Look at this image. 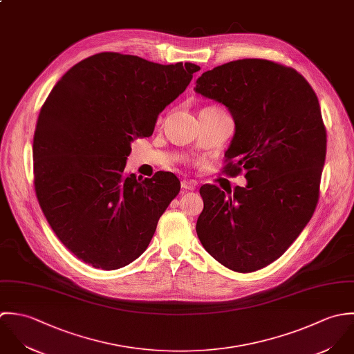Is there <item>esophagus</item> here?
Listing matches in <instances>:
<instances>
[{
	"label": "esophagus",
	"instance_id": "obj_1",
	"mask_svg": "<svg viewBox=\"0 0 354 354\" xmlns=\"http://www.w3.org/2000/svg\"><path fill=\"white\" fill-rule=\"evenodd\" d=\"M180 186H182V189L186 190V192H193V190H196V187H197V182L193 180V179H183L182 183H180Z\"/></svg>",
	"mask_w": 354,
	"mask_h": 354
}]
</instances>
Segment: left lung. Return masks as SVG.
I'll return each instance as SVG.
<instances>
[{
	"instance_id": "left-lung-1",
	"label": "left lung",
	"mask_w": 354,
	"mask_h": 354,
	"mask_svg": "<svg viewBox=\"0 0 354 354\" xmlns=\"http://www.w3.org/2000/svg\"><path fill=\"white\" fill-rule=\"evenodd\" d=\"M196 91L224 104L235 122L224 171L246 187L204 185L197 235L225 268L259 271L290 248L316 209L327 134L316 93L291 67L243 59L204 72Z\"/></svg>"
}]
</instances>
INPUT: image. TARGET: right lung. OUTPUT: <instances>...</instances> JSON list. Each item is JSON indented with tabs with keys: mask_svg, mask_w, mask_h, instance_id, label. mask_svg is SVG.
Instances as JSON below:
<instances>
[{
	"mask_svg": "<svg viewBox=\"0 0 354 354\" xmlns=\"http://www.w3.org/2000/svg\"><path fill=\"white\" fill-rule=\"evenodd\" d=\"M200 67L162 66L102 52L56 83L34 134V186L63 245L105 271L138 259L158 218L180 192L172 172H124L130 142L153 134L158 113L182 94Z\"/></svg>",
	"mask_w": 354,
	"mask_h": 354,
	"instance_id": "1",
	"label": "right lung"
}]
</instances>
